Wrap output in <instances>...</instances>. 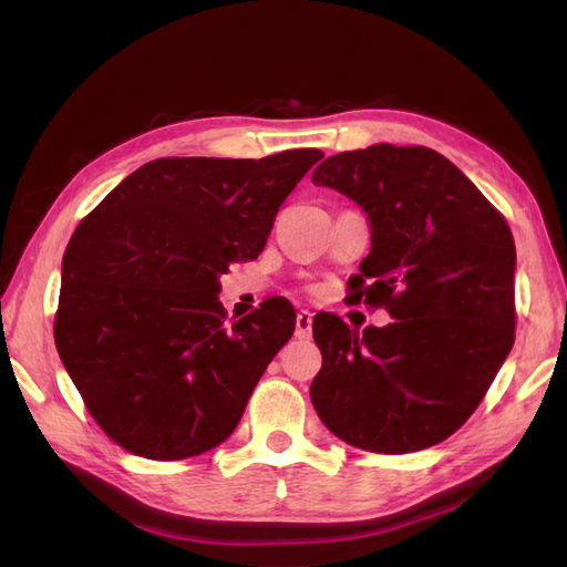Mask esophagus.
I'll return each instance as SVG.
<instances>
[{
	"label": "esophagus",
	"instance_id": "esophagus-1",
	"mask_svg": "<svg viewBox=\"0 0 567 567\" xmlns=\"http://www.w3.org/2000/svg\"><path fill=\"white\" fill-rule=\"evenodd\" d=\"M295 336L297 339H309L311 336V311L302 309L297 315V323H295Z\"/></svg>",
	"mask_w": 567,
	"mask_h": 567
}]
</instances>
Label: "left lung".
Returning a JSON list of instances; mask_svg holds the SVG:
<instances>
[{
    "instance_id": "obj_1",
    "label": "left lung",
    "mask_w": 567,
    "mask_h": 567,
    "mask_svg": "<svg viewBox=\"0 0 567 567\" xmlns=\"http://www.w3.org/2000/svg\"><path fill=\"white\" fill-rule=\"evenodd\" d=\"M311 183L368 214L353 299L388 327L315 317L311 404L331 433L372 453H412L461 429L514 346L516 248L504 216L441 153L375 143L323 161Z\"/></svg>"
}]
</instances>
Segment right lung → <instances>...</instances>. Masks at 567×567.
Segmentation results:
<instances>
[{
    "label": "right lung",
    "mask_w": 567,
    "mask_h": 567,
    "mask_svg": "<svg viewBox=\"0 0 567 567\" xmlns=\"http://www.w3.org/2000/svg\"><path fill=\"white\" fill-rule=\"evenodd\" d=\"M321 158L317 148L158 158L80 221L63 256L55 346L122 449L183 461L231 436L297 315L272 297L226 327L219 277L260 256L280 204Z\"/></svg>",
    "instance_id": "obj_1"
}]
</instances>
